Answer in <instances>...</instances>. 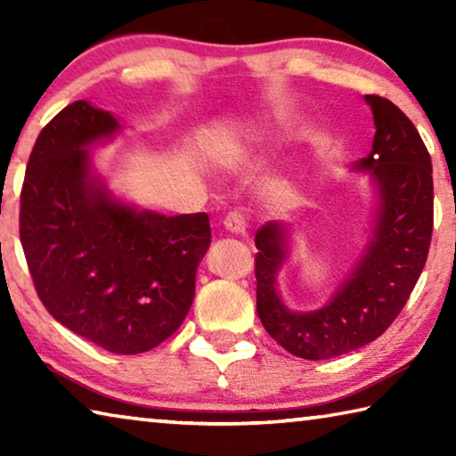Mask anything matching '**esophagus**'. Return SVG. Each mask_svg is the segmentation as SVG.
<instances>
[{
    "label": "esophagus",
    "instance_id": "obj_1",
    "mask_svg": "<svg viewBox=\"0 0 456 456\" xmlns=\"http://www.w3.org/2000/svg\"><path fill=\"white\" fill-rule=\"evenodd\" d=\"M223 225H225L227 231L231 233H237V235H245L247 231V219L241 211H231L227 213L225 221H223Z\"/></svg>",
    "mask_w": 456,
    "mask_h": 456
}]
</instances>
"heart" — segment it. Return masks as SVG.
<instances>
[{
    "label": "heart",
    "mask_w": 456,
    "mask_h": 456,
    "mask_svg": "<svg viewBox=\"0 0 456 456\" xmlns=\"http://www.w3.org/2000/svg\"><path fill=\"white\" fill-rule=\"evenodd\" d=\"M243 151H245L243 144H239V142H225L217 149L219 157L225 160V163H227V160H237L243 154Z\"/></svg>",
    "instance_id": "obj_1"
}]
</instances>
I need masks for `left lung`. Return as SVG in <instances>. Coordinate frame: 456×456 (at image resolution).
<instances>
[{"label": "left lung", "instance_id": "8db88e82", "mask_svg": "<svg viewBox=\"0 0 456 456\" xmlns=\"http://www.w3.org/2000/svg\"><path fill=\"white\" fill-rule=\"evenodd\" d=\"M376 134L358 167L380 191L374 241L326 307L296 314L277 296L275 273L285 257V231L269 221L257 231L256 280L259 320L277 344L304 360H328L382 336L403 312L427 264L435 191L432 163L412 120L388 98L366 94Z\"/></svg>", "mask_w": 456, "mask_h": 456}]
</instances>
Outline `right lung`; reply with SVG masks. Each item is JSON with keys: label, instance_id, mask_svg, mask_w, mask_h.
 Returning <instances> with one entry per match:
<instances>
[{"label": "right lung", "instance_id": "1", "mask_svg": "<svg viewBox=\"0 0 456 456\" xmlns=\"http://www.w3.org/2000/svg\"><path fill=\"white\" fill-rule=\"evenodd\" d=\"M114 130L117 118L84 100L42 128L21 184L20 241L53 320L112 354H141L183 323L211 227L207 213L167 217L108 195L84 146Z\"/></svg>", "mask_w": 456, "mask_h": 456}]
</instances>
